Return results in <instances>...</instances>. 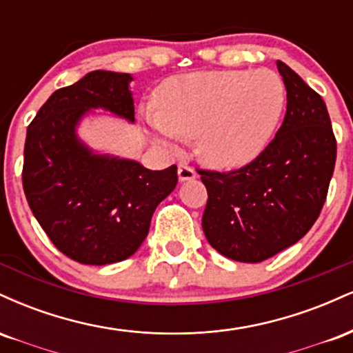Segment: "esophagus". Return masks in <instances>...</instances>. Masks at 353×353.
I'll use <instances>...</instances> for the list:
<instances>
[{
	"label": "esophagus",
	"instance_id": "1",
	"mask_svg": "<svg viewBox=\"0 0 353 353\" xmlns=\"http://www.w3.org/2000/svg\"><path fill=\"white\" fill-rule=\"evenodd\" d=\"M177 177H179L181 182L194 181L197 177V174H196V171H194L192 168H189V165L179 164V168H177Z\"/></svg>",
	"mask_w": 353,
	"mask_h": 353
}]
</instances>
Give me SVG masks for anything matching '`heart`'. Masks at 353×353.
I'll return each instance as SVG.
<instances>
[{
  "mask_svg": "<svg viewBox=\"0 0 353 353\" xmlns=\"http://www.w3.org/2000/svg\"><path fill=\"white\" fill-rule=\"evenodd\" d=\"M285 104V86L274 71L192 72L157 88L145 123L163 148L174 151L177 136L196 137L205 164L232 171L265 151Z\"/></svg>",
  "mask_w": 353,
  "mask_h": 353,
  "instance_id": "heart-1",
  "label": "heart"
}]
</instances>
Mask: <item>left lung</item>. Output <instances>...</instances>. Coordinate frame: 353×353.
<instances>
[{"label":"left lung","mask_w":353,"mask_h":353,"mask_svg":"<svg viewBox=\"0 0 353 353\" xmlns=\"http://www.w3.org/2000/svg\"><path fill=\"white\" fill-rule=\"evenodd\" d=\"M277 70L287 111L265 151L237 171H197L209 196L205 237L237 262H262L301 241L317 221L335 168L325 103L285 63L277 61Z\"/></svg>","instance_id":"left-lung-1"}]
</instances>
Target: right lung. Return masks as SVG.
Returning a JSON list of instances; mask_svg holds the SVG:
<instances>
[{"mask_svg":"<svg viewBox=\"0 0 353 353\" xmlns=\"http://www.w3.org/2000/svg\"><path fill=\"white\" fill-rule=\"evenodd\" d=\"M128 72L92 71L61 88L28 125L23 188L36 221L64 255L86 265L131 257L154 210L177 184V168L151 171L137 161L94 152L78 136L91 109L134 123Z\"/></svg>","mask_w":353,"mask_h":353,"instance_id":"1","label":"right lung"}]
</instances>
